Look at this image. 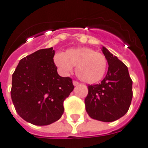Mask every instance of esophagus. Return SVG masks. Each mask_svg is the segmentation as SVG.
I'll use <instances>...</instances> for the list:
<instances>
[{"instance_id":"obj_1","label":"esophagus","mask_w":148,"mask_h":148,"mask_svg":"<svg viewBox=\"0 0 148 148\" xmlns=\"http://www.w3.org/2000/svg\"><path fill=\"white\" fill-rule=\"evenodd\" d=\"M73 84H74V86H77L78 84H79V83H78L77 81H75V80H74V81H73Z\"/></svg>"}]
</instances>
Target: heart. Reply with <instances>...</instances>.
Here are the masks:
<instances>
[{
    "instance_id": "heart-1",
    "label": "heart",
    "mask_w": 148,
    "mask_h": 148,
    "mask_svg": "<svg viewBox=\"0 0 148 148\" xmlns=\"http://www.w3.org/2000/svg\"><path fill=\"white\" fill-rule=\"evenodd\" d=\"M54 62L64 73L71 72L73 66H76L77 76L87 84L101 80L105 75L108 67L105 56L86 47L70 49L64 54H56Z\"/></svg>"
}]
</instances>
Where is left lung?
<instances>
[{
    "instance_id": "left-lung-1",
    "label": "left lung",
    "mask_w": 148,
    "mask_h": 148,
    "mask_svg": "<svg viewBox=\"0 0 148 148\" xmlns=\"http://www.w3.org/2000/svg\"><path fill=\"white\" fill-rule=\"evenodd\" d=\"M108 63L107 75L99 84L88 85L86 110L92 119L113 122L127 113L132 99V80L126 65L102 47Z\"/></svg>"
}]
</instances>
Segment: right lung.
I'll list each match as a JSON object with an SVG mask.
<instances>
[{
	"instance_id": "right-lung-1",
	"label": "right lung",
	"mask_w": 148,
	"mask_h": 148,
	"mask_svg": "<svg viewBox=\"0 0 148 148\" xmlns=\"http://www.w3.org/2000/svg\"><path fill=\"white\" fill-rule=\"evenodd\" d=\"M53 47L36 51L19 61L12 77L11 99L17 114L36 126L61 118L63 102L74 86L69 77L57 72Z\"/></svg>"
}]
</instances>
